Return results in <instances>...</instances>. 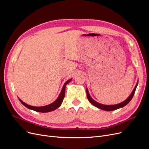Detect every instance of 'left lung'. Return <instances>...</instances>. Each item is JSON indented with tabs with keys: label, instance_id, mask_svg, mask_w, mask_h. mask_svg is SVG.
I'll return each instance as SVG.
<instances>
[{
	"label": "left lung",
	"instance_id": "1",
	"mask_svg": "<svg viewBox=\"0 0 149 149\" xmlns=\"http://www.w3.org/2000/svg\"><path fill=\"white\" fill-rule=\"evenodd\" d=\"M137 85H138V81L137 82V84L136 85L135 87H134L132 93H131V95H129V97L126 100H124V102L120 103L119 104H113V105H105V104H101V103H99L97 102L96 101H95L92 97H90L87 88H86V91H87V95L88 100L89 102L93 105V106L96 107L99 109L104 110V111H114V110H116L117 109H119V108H121L125 107L127 104H128L129 102H130V101L132 100L133 96L134 95V93H135V92H136V90Z\"/></svg>",
	"mask_w": 149,
	"mask_h": 149
}]
</instances>
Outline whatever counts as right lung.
Masks as SVG:
<instances>
[{"label":"right lung","mask_w":149,"mask_h":149,"mask_svg":"<svg viewBox=\"0 0 149 149\" xmlns=\"http://www.w3.org/2000/svg\"><path fill=\"white\" fill-rule=\"evenodd\" d=\"M72 80V79L68 80L67 81H65V83L64 84L63 87L62 88L61 92L59 95L58 98H57L53 103H52L48 105H46V106L44 107H33L30 106V105L28 104L25 103H24L22 100H21L20 98H18V100H20V102L23 104L24 106L26 107L27 108L32 109L33 111H38V112H41V113H47V112H50L56 109L57 108H58L63 102V100L65 96V86L68 85L70 81Z\"/></svg>","instance_id":"add662e5"}]
</instances>
